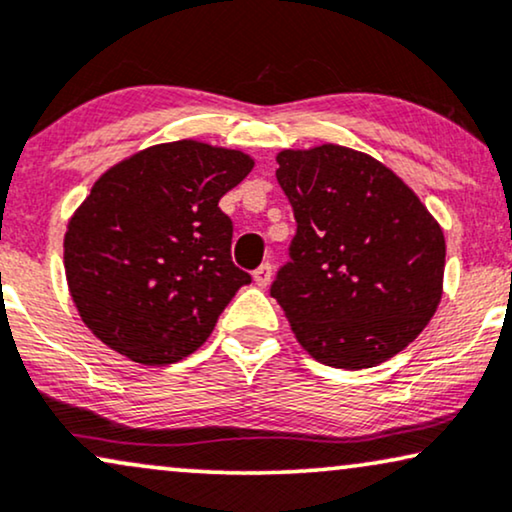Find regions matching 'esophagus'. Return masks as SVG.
Listing matches in <instances>:
<instances>
[{"label": "esophagus", "mask_w": 512, "mask_h": 512, "mask_svg": "<svg viewBox=\"0 0 512 512\" xmlns=\"http://www.w3.org/2000/svg\"><path fill=\"white\" fill-rule=\"evenodd\" d=\"M252 278H255L257 286H260V288H267L269 283H271V264H269V262L260 264V267H257L255 271H252Z\"/></svg>", "instance_id": "esophagus-1"}]
</instances>
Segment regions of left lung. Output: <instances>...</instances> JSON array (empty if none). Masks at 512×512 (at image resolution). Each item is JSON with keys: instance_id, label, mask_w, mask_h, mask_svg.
<instances>
[{"instance_id": "left-lung-1", "label": "left lung", "mask_w": 512, "mask_h": 512, "mask_svg": "<svg viewBox=\"0 0 512 512\" xmlns=\"http://www.w3.org/2000/svg\"><path fill=\"white\" fill-rule=\"evenodd\" d=\"M297 231L271 297L321 364L371 368L399 354L442 300V226L371 155L338 144L276 155Z\"/></svg>"}]
</instances>
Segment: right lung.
<instances>
[{"label": "right lung", "instance_id": "obj_1", "mask_svg": "<svg viewBox=\"0 0 512 512\" xmlns=\"http://www.w3.org/2000/svg\"><path fill=\"white\" fill-rule=\"evenodd\" d=\"M243 151L181 139L129 155L70 217L63 264L84 326L141 366L189 357L245 274L219 198L248 177Z\"/></svg>", "mask_w": 512, "mask_h": 512}]
</instances>
